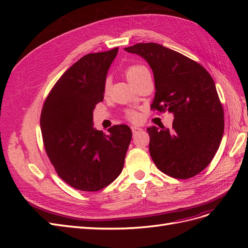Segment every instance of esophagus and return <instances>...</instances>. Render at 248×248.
Instances as JSON below:
<instances>
[{"instance_id":"obj_1","label":"esophagus","mask_w":248,"mask_h":248,"mask_svg":"<svg viewBox=\"0 0 248 248\" xmlns=\"http://www.w3.org/2000/svg\"><path fill=\"white\" fill-rule=\"evenodd\" d=\"M131 130H132V133H133V134H136L137 132L140 131V130H141V128H140V127H136V126H132V127H131Z\"/></svg>"}]
</instances>
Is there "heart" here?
Here are the masks:
<instances>
[{"mask_svg": "<svg viewBox=\"0 0 248 248\" xmlns=\"http://www.w3.org/2000/svg\"><path fill=\"white\" fill-rule=\"evenodd\" d=\"M144 72H148V70L145 68L144 66L134 65V66H130L129 68L126 70L125 76H126L127 79H128V81H131L133 78H136L137 77L140 76V74L144 73ZM108 89V84L107 82L106 87H104V92L107 93ZM127 117H128V119L131 120V121H137V120L139 119L138 112L134 111V110H129L128 112H127Z\"/></svg>", "mask_w": 248, "mask_h": 248, "instance_id": "obj_1", "label": "heart"}]
</instances>
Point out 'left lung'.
Wrapping results in <instances>:
<instances>
[{
  "instance_id": "left-lung-1",
  "label": "left lung",
  "mask_w": 248,
  "mask_h": 248,
  "mask_svg": "<svg viewBox=\"0 0 248 248\" xmlns=\"http://www.w3.org/2000/svg\"><path fill=\"white\" fill-rule=\"evenodd\" d=\"M124 50L151 67L156 91L151 108L168 110L175 118L170 129H147L155 166L177 179L198 175L213 159L224 129L213 78L202 65L158 43H138Z\"/></svg>"
}]
</instances>
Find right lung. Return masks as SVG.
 <instances>
[{
	"label": "right lung",
	"instance_id": "1",
	"mask_svg": "<svg viewBox=\"0 0 248 248\" xmlns=\"http://www.w3.org/2000/svg\"><path fill=\"white\" fill-rule=\"evenodd\" d=\"M118 47L80 58L67 69L44 102L40 126L44 147L58 175L81 191H97L121 174L132 133L115 125L94 128L93 111L103 100L108 71Z\"/></svg>",
	"mask_w": 248,
	"mask_h": 248
}]
</instances>
